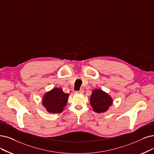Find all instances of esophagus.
<instances>
[{"instance_id":"34e87169","label":"esophagus","mask_w":154,"mask_h":154,"mask_svg":"<svg viewBox=\"0 0 154 154\" xmlns=\"http://www.w3.org/2000/svg\"><path fill=\"white\" fill-rule=\"evenodd\" d=\"M83 93H84V90L83 89H81L79 91H75V94H82Z\"/></svg>"}]
</instances>
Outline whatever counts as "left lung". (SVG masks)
I'll list each match as a JSON object with an SVG mask.
<instances>
[{
  "label": "left lung",
  "mask_w": 154,
  "mask_h": 154,
  "mask_svg": "<svg viewBox=\"0 0 154 154\" xmlns=\"http://www.w3.org/2000/svg\"><path fill=\"white\" fill-rule=\"evenodd\" d=\"M90 103L95 112L103 113L112 105L113 100L112 97L106 91L96 88L92 91Z\"/></svg>",
  "instance_id": "8db88e82"
}]
</instances>
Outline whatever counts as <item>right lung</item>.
I'll return each instance as SVG.
<instances>
[{"mask_svg": "<svg viewBox=\"0 0 154 154\" xmlns=\"http://www.w3.org/2000/svg\"><path fill=\"white\" fill-rule=\"evenodd\" d=\"M69 94L60 88H54L47 91L42 97V103L49 113H60L66 106Z\"/></svg>", "mask_w": 154, "mask_h": 154, "instance_id": "1", "label": "right lung"}]
</instances>
